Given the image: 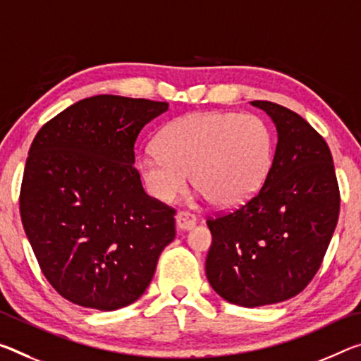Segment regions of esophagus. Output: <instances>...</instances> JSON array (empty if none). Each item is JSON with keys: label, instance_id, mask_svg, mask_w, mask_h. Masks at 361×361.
<instances>
[{"label": "esophagus", "instance_id": "1", "mask_svg": "<svg viewBox=\"0 0 361 361\" xmlns=\"http://www.w3.org/2000/svg\"><path fill=\"white\" fill-rule=\"evenodd\" d=\"M196 225V215L190 214V212L186 210H180L178 214H176V226L180 228V230H191Z\"/></svg>", "mask_w": 361, "mask_h": 361}]
</instances>
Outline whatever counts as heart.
<instances>
[{"instance_id": "obj_1", "label": "heart", "mask_w": 361, "mask_h": 361, "mask_svg": "<svg viewBox=\"0 0 361 361\" xmlns=\"http://www.w3.org/2000/svg\"><path fill=\"white\" fill-rule=\"evenodd\" d=\"M273 141L254 114L194 112L160 131L157 149L138 157L146 191L171 202L186 190L190 175L204 197L219 207H236L260 190L271 164Z\"/></svg>"}]
</instances>
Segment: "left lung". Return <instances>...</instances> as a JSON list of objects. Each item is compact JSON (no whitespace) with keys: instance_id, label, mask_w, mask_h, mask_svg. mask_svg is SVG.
<instances>
[{"instance_id":"obj_1","label":"left lung","mask_w":361,"mask_h":361,"mask_svg":"<svg viewBox=\"0 0 361 361\" xmlns=\"http://www.w3.org/2000/svg\"><path fill=\"white\" fill-rule=\"evenodd\" d=\"M252 106L276 125L271 167L249 201L207 219V279L216 294L241 307L278 304L302 293L322 267L341 207L323 136L288 107L270 101Z\"/></svg>"}]
</instances>
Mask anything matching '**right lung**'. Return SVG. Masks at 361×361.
Returning <instances> with one entry per match:
<instances>
[{"instance_id":"right-lung-1","label":"right lung","mask_w":361,"mask_h":361,"mask_svg":"<svg viewBox=\"0 0 361 361\" xmlns=\"http://www.w3.org/2000/svg\"><path fill=\"white\" fill-rule=\"evenodd\" d=\"M169 102L99 94L67 107L33 140L19 209L44 278L72 304L117 310L140 299L175 239V209L147 196L140 131Z\"/></svg>"}]
</instances>
